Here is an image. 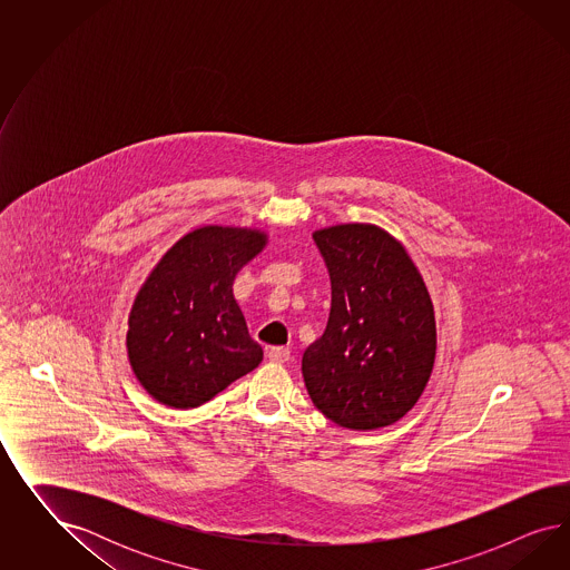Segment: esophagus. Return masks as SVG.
<instances>
[{"mask_svg": "<svg viewBox=\"0 0 570 570\" xmlns=\"http://www.w3.org/2000/svg\"><path fill=\"white\" fill-rule=\"evenodd\" d=\"M267 360L274 363H284L291 360V351L286 346H269L267 348Z\"/></svg>", "mask_w": 570, "mask_h": 570, "instance_id": "1", "label": "esophagus"}]
</instances>
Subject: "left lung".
Listing matches in <instances>:
<instances>
[{"instance_id":"obj_1","label":"left lung","mask_w":570,"mask_h":570,"mask_svg":"<svg viewBox=\"0 0 570 570\" xmlns=\"http://www.w3.org/2000/svg\"><path fill=\"white\" fill-rule=\"evenodd\" d=\"M332 286L328 324L303 353L311 401L334 424L376 431L407 414L431 379V294L405 246L379 225L313 232Z\"/></svg>"}]
</instances>
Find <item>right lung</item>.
Wrapping results in <instances>:
<instances>
[{
	"label": "right lung",
	"mask_w": 570,
	"mask_h": 570,
	"mask_svg": "<svg viewBox=\"0 0 570 570\" xmlns=\"http://www.w3.org/2000/svg\"><path fill=\"white\" fill-rule=\"evenodd\" d=\"M267 244L250 227L205 225L173 244L136 294L127 355L150 397L190 410L253 372L261 348L234 298V279Z\"/></svg>",
	"instance_id": "1"
}]
</instances>
